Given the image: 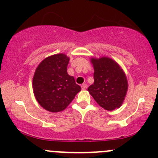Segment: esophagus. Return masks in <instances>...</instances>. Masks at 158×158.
I'll return each mask as SVG.
<instances>
[{"mask_svg": "<svg viewBox=\"0 0 158 158\" xmlns=\"http://www.w3.org/2000/svg\"><path fill=\"white\" fill-rule=\"evenodd\" d=\"M81 87H82V89H83V90H85V89H86V88H87V85L86 84H82V85H81Z\"/></svg>", "mask_w": 158, "mask_h": 158, "instance_id": "1", "label": "esophagus"}]
</instances>
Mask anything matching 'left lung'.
I'll use <instances>...</instances> for the list:
<instances>
[{"mask_svg":"<svg viewBox=\"0 0 158 158\" xmlns=\"http://www.w3.org/2000/svg\"><path fill=\"white\" fill-rule=\"evenodd\" d=\"M94 69V83L89 86V94L105 110L120 108L128 89L126 74L120 65L109 57L91 58Z\"/></svg>","mask_w":158,"mask_h":158,"instance_id":"left-lung-1","label":"left lung"}]
</instances>
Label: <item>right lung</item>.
<instances>
[{"label":"right lung","mask_w":158,"mask_h":158,"mask_svg":"<svg viewBox=\"0 0 158 158\" xmlns=\"http://www.w3.org/2000/svg\"><path fill=\"white\" fill-rule=\"evenodd\" d=\"M69 57L63 53L45 58L34 74L32 88L38 102L45 110L57 113L65 110L81 87L67 73Z\"/></svg>","instance_id":"add662e5"}]
</instances>
